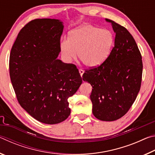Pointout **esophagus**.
<instances>
[{
	"instance_id": "esophagus-1",
	"label": "esophagus",
	"mask_w": 155,
	"mask_h": 155,
	"mask_svg": "<svg viewBox=\"0 0 155 155\" xmlns=\"http://www.w3.org/2000/svg\"><path fill=\"white\" fill-rule=\"evenodd\" d=\"M78 71H79V73H80V74H81V77H82V76H83V73H84L83 70H82V69H79V70H78Z\"/></svg>"
}]
</instances>
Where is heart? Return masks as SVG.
Instances as JSON below:
<instances>
[{
    "label": "heart",
    "instance_id": "heart-1",
    "mask_svg": "<svg viewBox=\"0 0 155 155\" xmlns=\"http://www.w3.org/2000/svg\"><path fill=\"white\" fill-rule=\"evenodd\" d=\"M114 42L112 33L107 29L86 25L69 33L68 39L62 38L60 48L64 59L70 61L77 57L89 68L97 67L105 61Z\"/></svg>",
    "mask_w": 155,
    "mask_h": 155
}]
</instances>
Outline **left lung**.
Wrapping results in <instances>:
<instances>
[{"mask_svg": "<svg viewBox=\"0 0 155 155\" xmlns=\"http://www.w3.org/2000/svg\"><path fill=\"white\" fill-rule=\"evenodd\" d=\"M115 33L114 46L98 66L85 69L83 80L92 86V112L103 121H114L127 114L141 87V54L132 35L125 27L106 18Z\"/></svg>", "mask_w": 155, "mask_h": 155, "instance_id": "left-lung-1", "label": "left lung"}]
</instances>
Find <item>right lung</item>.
<instances>
[{
  "mask_svg": "<svg viewBox=\"0 0 155 155\" xmlns=\"http://www.w3.org/2000/svg\"><path fill=\"white\" fill-rule=\"evenodd\" d=\"M64 29L56 19H35L20 31L9 56V75L20 106L39 122L54 124L70 114L68 99L82 83L77 66L57 59Z\"/></svg>",
  "mask_w": 155,
  "mask_h": 155,
  "instance_id": "add662e5",
  "label": "right lung"
}]
</instances>
